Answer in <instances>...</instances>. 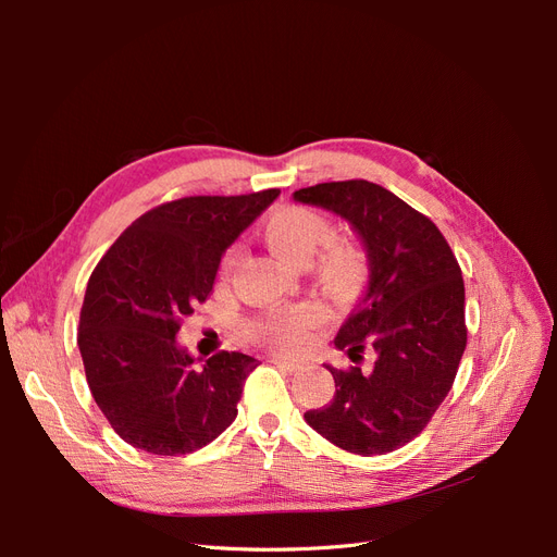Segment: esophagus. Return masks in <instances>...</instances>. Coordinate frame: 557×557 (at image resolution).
I'll return each instance as SVG.
<instances>
[{"instance_id": "34e87169", "label": "esophagus", "mask_w": 557, "mask_h": 557, "mask_svg": "<svg viewBox=\"0 0 557 557\" xmlns=\"http://www.w3.org/2000/svg\"><path fill=\"white\" fill-rule=\"evenodd\" d=\"M269 362L272 364H276V367H281V369H288V372H297L299 369V364L297 362H293V360H285V358H269Z\"/></svg>"}]
</instances>
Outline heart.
I'll return each mask as SVG.
<instances>
[{
  "mask_svg": "<svg viewBox=\"0 0 557 557\" xmlns=\"http://www.w3.org/2000/svg\"><path fill=\"white\" fill-rule=\"evenodd\" d=\"M264 242L276 256L295 267H307L320 245L319 253L311 269L318 288L339 305L356 301L369 278V262L364 250L352 242H330L332 223L327 218L309 207H283L272 213L264 223ZM237 262V250H227L221 274L227 276ZM313 325V315L307 309H278L269 311L252 320L248 325V336L267 348L295 350L305 344L307 332Z\"/></svg>",
  "mask_w": 557,
  "mask_h": 557,
  "instance_id": "obj_1",
  "label": "heart"
}]
</instances>
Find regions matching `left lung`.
Listing matches in <instances>:
<instances>
[{
	"label": "left lung",
	"instance_id": "1",
	"mask_svg": "<svg viewBox=\"0 0 557 557\" xmlns=\"http://www.w3.org/2000/svg\"><path fill=\"white\" fill-rule=\"evenodd\" d=\"M295 201L327 209L358 234L369 283L336 332L352 367H330L334 399L307 423L348 453L385 455L425 430L446 399L467 346L465 281L428 215L362 178L301 188ZM372 349V370L359 367Z\"/></svg>",
	"mask_w": 557,
	"mask_h": 557
}]
</instances>
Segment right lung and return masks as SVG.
Returning <instances> with one entry per match:
<instances>
[{"mask_svg": "<svg viewBox=\"0 0 557 557\" xmlns=\"http://www.w3.org/2000/svg\"><path fill=\"white\" fill-rule=\"evenodd\" d=\"M278 193L166 201L137 218L97 262L78 348L97 407L129 446L185 455L237 418L258 360L223 350L195 367L176 334L211 295L223 252Z\"/></svg>", "mask_w": 557, "mask_h": 557, "instance_id": "1", "label": "right lung"}]
</instances>
